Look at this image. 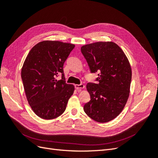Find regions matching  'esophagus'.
I'll return each instance as SVG.
<instances>
[{"instance_id": "1", "label": "esophagus", "mask_w": 158, "mask_h": 158, "mask_svg": "<svg viewBox=\"0 0 158 158\" xmlns=\"http://www.w3.org/2000/svg\"><path fill=\"white\" fill-rule=\"evenodd\" d=\"M75 88L77 90H80L81 89H84L85 88V85L83 84H80V85H75Z\"/></svg>"}]
</instances>
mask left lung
Instances as JSON below:
<instances>
[{
    "instance_id": "left-lung-1",
    "label": "left lung",
    "mask_w": 158,
    "mask_h": 158,
    "mask_svg": "<svg viewBox=\"0 0 158 158\" xmlns=\"http://www.w3.org/2000/svg\"><path fill=\"white\" fill-rule=\"evenodd\" d=\"M91 73L98 72L97 83H88L90 100L84 111L96 121L106 123L123 110L128 100L132 77L128 59L113 42H97L81 48Z\"/></svg>"
}]
</instances>
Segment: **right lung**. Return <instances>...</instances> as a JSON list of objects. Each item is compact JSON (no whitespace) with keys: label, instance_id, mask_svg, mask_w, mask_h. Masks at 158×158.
<instances>
[{"label":"right lung","instance_id":"right-lung-1","mask_svg":"<svg viewBox=\"0 0 158 158\" xmlns=\"http://www.w3.org/2000/svg\"><path fill=\"white\" fill-rule=\"evenodd\" d=\"M75 45L44 40L30 50L22 69V79L29 104L44 119L62 115L73 93L74 86L67 84L64 64ZM61 74L62 78L56 77Z\"/></svg>","mask_w":158,"mask_h":158}]
</instances>
